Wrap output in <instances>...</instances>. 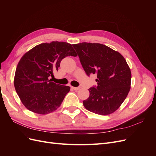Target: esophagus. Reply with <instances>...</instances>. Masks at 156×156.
Segmentation results:
<instances>
[{
    "mask_svg": "<svg viewBox=\"0 0 156 156\" xmlns=\"http://www.w3.org/2000/svg\"><path fill=\"white\" fill-rule=\"evenodd\" d=\"M72 88L73 89V90H75V91H77L78 90H79L80 89V87H72Z\"/></svg>",
    "mask_w": 156,
    "mask_h": 156,
    "instance_id": "esophagus-1",
    "label": "esophagus"
}]
</instances>
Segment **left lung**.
Masks as SVG:
<instances>
[{
  "label": "left lung",
  "instance_id": "8db88e82",
  "mask_svg": "<svg viewBox=\"0 0 156 156\" xmlns=\"http://www.w3.org/2000/svg\"><path fill=\"white\" fill-rule=\"evenodd\" d=\"M73 47L88 76L97 75L98 85L88 89L90 96L83 101L84 107L100 115L114 112L131 88V70L124 56L100 44L83 42Z\"/></svg>",
  "mask_w": 156,
  "mask_h": 156
}]
</instances>
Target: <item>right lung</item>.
Instances as JSON below:
<instances>
[{
    "instance_id": "obj_1",
    "label": "right lung",
    "mask_w": 156,
    "mask_h": 156,
    "mask_svg": "<svg viewBox=\"0 0 156 156\" xmlns=\"http://www.w3.org/2000/svg\"><path fill=\"white\" fill-rule=\"evenodd\" d=\"M68 56H77L72 45L52 41L37 45L22 56L16 70L14 87L29 111L46 115L60 106L70 87L51 82L49 79L54 77L61 60Z\"/></svg>"
}]
</instances>
